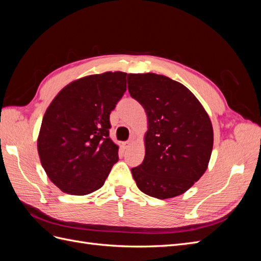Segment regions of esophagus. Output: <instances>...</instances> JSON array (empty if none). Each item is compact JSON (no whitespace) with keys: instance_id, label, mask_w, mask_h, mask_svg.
Listing matches in <instances>:
<instances>
[{"instance_id":"1","label":"esophagus","mask_w":261,"mask_h":261,"mask_svg":"<svg viewBox=\"0 0 261 261\" xmlns=\"http://www.w3.org/2000/svg\"><path fill=\"white\" fill-rule=\"evenodd\" d=\"M132 146V140H127V141H124V143H122V147L123 149H127Z\"/></svg>"}]
</instances>
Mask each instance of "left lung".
<instances>
[{
	"label": "left lung",
	"mask_w": 261,
	"mask_h": 261,
	"mask_svg": "<svg viewBox=\"0 0 261 261\" xmlns=\"http://www.w3.org/2000/svg\"><path fill=\"white\" fill-rule=\"evenodd\" d=\"M127 84L148 118L145 159L132 169L137 187L158 199L184 194L210 161L213 128L208 113L191 90L164 75L128 74Z\"/></svg>",
	"instance_id": "obj_1"
}]
</instances>
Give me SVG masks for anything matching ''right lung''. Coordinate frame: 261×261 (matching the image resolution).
Returning a JSON list of instances; mask_svg holds the SVG:
<instances>
[{
    "instance_id": "1",
    "label": "right lung",
    "mask_w": 261,
    "mask_h": 261,
    "mask_svg": "<svg viewBox=\"0 0 261 261\" xmlns=\"http://www.w3.org/2000/svg\"><path fill=\"white\" fill-rule=\"evenodd\" d=\"M126 73L89 75L66 85L46 109L37 140L42 168L63 193L88 195L103 186L118 160L110 113L126 91Z\"/></svg>"
}]
</instances>
